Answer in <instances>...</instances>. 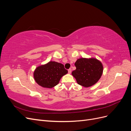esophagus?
I'll return each mask as SVG.
<instances>
[{
    "mask_svg": "<svg viewBox=\"0 0 131 131\" xmlns=\"http://www.w3.org/2000/svg\"><path fill=\"white\" fill-rule=\"evenodd\" d=\"M71 73H72V69L69 68V69H68V73H69V74H70Z\"/></svg>",
    "mask_w": 131,
    "mask_h": 131,
    "instance_id": "1",
    "label": "esophagus"
}]
</instances>
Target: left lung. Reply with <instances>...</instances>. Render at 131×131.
I'll list each match as a JSON object with an SVG mask.
<instances>
[{
  "mask_svg": "<svg viewBox=\"0 0 131 131\" xmlns=\"http://www.w3.org/2000/svg\"><path fill=\"white\" fill-rule=\"evenodd\" d=\"M77 69L72 72L78 84L84 87H90L100 80L103 67L96 58H79L75 63Z\"/></svg>",
  "mask_w": 131,
  "mask_h": 131,
  "instance_id": "1",
  "label": "left lung"
}]
</instances>
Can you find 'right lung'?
<instances>
[{
	"mask_svg": "<svg viewBox=\"0 0 131 131\" xmlns=\"http://www.w3.org/2000/svg\"><path fill=\"white\" fill-rule=\"evenodd\" d=\"M68 73L64 65L56 62L50 61L35 69L34 78L40 86L45 88H52L57 85L61 78Z\"/></svg>",
	"mask_w": 131,
	"mask_h": 131,
	"instance_id": "obj_1",
	"label": "right lung"
}]
</instances>
